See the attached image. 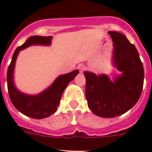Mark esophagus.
Instances as JSON below:
<instances>
[{"mask_svg":"<svg viewBox=\"0 0 152 152\" xmlns=\"http://www.w3.org/2000/svg\"><path fill=\"white\" fill-rule=\"evenodd\" d=\"M78 69L80 70V72H83V70L85 69V65H83V64H79Z\"/></svg>","mask_w":152,"mask_h":152,"instance_id":"esophagus-1","label":"esophagus"}]
</instances>
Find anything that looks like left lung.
Masks as SVG:
<instances>
[{"instance_id":"left-lung-1","label":"left lung","mask_w":152,"mask_h":152,"mask_svg":"<svg viewBox=\"0 0 152 152\" xmlns=\"http://www.w3.org/2000/svg\"><path fill=\"white\" fill-rule=\"evenodd\" d=\"M113 39L114 66L122 72L111 81L106 75L84 72L88 107L95 115L115 118L129 110L139 100L144 86V66L139 53L121 33L109 31Z\"/></svg>"}]
</instances>
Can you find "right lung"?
<instances>
[{
    "label": "right lung",
    "instance_id": "right-lung-1",
    "mask_svg": "<svg viewBox=\"0 0 152 152\" xmlns=\"http://www.w3.org/2000/svg\"><path fill=\"white\" fill-rule=\"evenodd\" d=\"M51 36L34 35L30 37L22 46L16 48L13 53L12 61L8 66L7 72L8 95L13 106L23 114L35 119L48 118L56 112L64 89L69 82L72 80L79 73V70L76 69L69 73L59 76L51 86L36 95H26L15 88L13 82V72L19 52L32 45L49 46L51 44Z\"/></svg>",
    "mask_w": 152,
    "mask_h": 152
}]
</instances>
